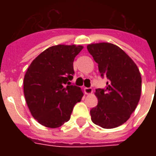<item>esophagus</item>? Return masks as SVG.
I'll return each mask as SVG.
<instances>
[{"instance_id": "esophagus-1", "label": "esophagus", "mask_w": 156, "mask_h": 156, "mask_svg": "<svg viewBox=\"0 0 156 156\" xmlns=\"http://www.w3.org/2000/svg\"><path fill=\"white\" fill-rule=\"evenodd\" d=\"M84 90H85V93L87 95H90V94H92L93 92L92 88L90 87H86Z\"/></svg>"}]
</instances>
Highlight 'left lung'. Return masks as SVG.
Wrapping results in <instances>:
<instances>
[{
    "label": "left lung",
    "instance_id": "1",
    "mask_svg": "<svg viewBox=\"0 0 156 156\" xmlns=\"http://www.w3.org/2000/svg\"><path fill=\"white\" fill-rule=\"evenodd\" d=\"M101 76L108 79L106 89H96L97 106L90 111L91 121L104 129H112L130 117L140 100L142 78L138 66L118 46L110 43L87 45Z\"/></svg>",
    "mask_w": 156,
    "mask_h": 156
}]
</instances>
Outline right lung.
Listing matches in <instances>:
<instances>
[{"instance_id":"obj_1","label":"right lung","mask_w":156,"mask_h":156,"mask_svg":"<svg viewBox=\"0 0 156 156\" xmlns=\"http://www.w3.org/2000/svg\"><path fill=\"white\" fill-rule=\"evenodd\" d=\"M82 45L59 44L48 48L33 60L26 72L23 90L30 113L48 128H58L70 119L83 90L69 82L73 61Z\"/></svg>"}]
</instances>
